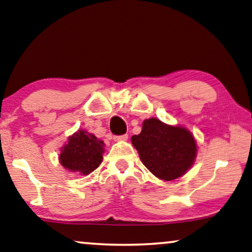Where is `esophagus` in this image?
Masks as SVG:
<instances>
[{
	"label": "esophagus",
	"mask_w": 252,
	"mask_h": 252,
	"mask_svg": "<svg viewBox=\"0 0 252 252\" xmlns=\"http://www.w3.org/2000/svg\"><path fill=\"white\" fill-rule=\"evenodd\" d=\"M114 140L115 141H126V140H127V134H122V136H115Z\"/></svg>",
	"instance_id": "1"
}]
</instances>
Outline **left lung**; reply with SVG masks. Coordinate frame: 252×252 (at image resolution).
Wrapping results in <instances>:
<instances>
[{
  "label": "left lung",
  "instance_id": "left-lung-1",
  "mask_svg": "<svg viewBox=\"0 0 252 252\" xmlns=\"http://www.w3.org/2000/svg\"><path fill=\"white\" fill-rule=\"evenodd\" d=\"M142 164L164 181L181 178L197 156V141L182 126H170L160 120H145L139 134L131 137Z\"/></svg>",
  "mask_w": 252,
  "mask_h": 252
}]
</instances>
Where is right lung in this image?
<instances>
[{
    "instance_id": "obj_1",
    "label": "right lung",
    "mask_w": 252,
    "mask_h": 252,
    "mask_svg": "<svg viewBox=\"0 0 252 252\" xmlns=\"http://www.w3.org/2000/svg\"><path fill=\"white\" fill-rule=\"evenodd\" d=\"M104 141L86 130H78L67 138L61 148L59 160L65 170L88 175L103 162Z\"/></svg>"
}]
</instances>
